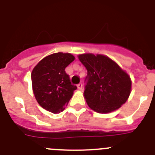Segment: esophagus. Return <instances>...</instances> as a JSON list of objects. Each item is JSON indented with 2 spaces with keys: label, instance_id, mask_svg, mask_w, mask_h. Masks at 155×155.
<instances>
[{
  "label": "esophagus",
  "instance_id": "1",
  "mask_svg": "<svg viewBox=\"0 0 155 155\" xmlns=\"http://www.w3.org/2000/svg\"><path fill=\"white\" fill-rule=\"evenodd\" d=\"M77 88H78V89H79V90H82V83H79V84L77 85Z\"/></svg>",
  "mask_w": 155,
  "mask_h": 155
}]
</instances>
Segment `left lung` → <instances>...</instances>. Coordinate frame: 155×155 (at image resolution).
<instances>
[{
    "label": "left lung",
    "mask_w": 155,
    "mask_h": 155,
    "mask_svg": "<svg viewBox=\"0 0 155 155\" xmlns=\"http://www.w3.org/2000/svg\"><path fill=\"white\" fill-rule=\"evenodd\" d=\"M78 58L87 69L83 95L91 109L106 114L126 102L131 93V80L125 70L105 55L84 53Z\"/></svg>",
    "instance_id": "left-lung-1"
}]
</instances>
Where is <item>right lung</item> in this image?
Wrapping results in <instances>:
<instances>
[{"instance_id":"1","label":"right lung","mask_w":155,"mask_h":155,"mask_svg":"<svg viewBox=\"0 0 155 155\" xmlns=\"http://www.w3.org/2000/svg\"><path fill=\"white\" fill-rule=\"evenodd\" d=\"M75 56L62 52L53 53L42 59L31 73L32 88L36 100L46 110L54 114L65 109L77 89L71 84L65 72Z\"/></svg>"}]
</instances>
